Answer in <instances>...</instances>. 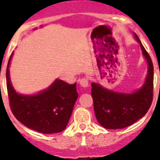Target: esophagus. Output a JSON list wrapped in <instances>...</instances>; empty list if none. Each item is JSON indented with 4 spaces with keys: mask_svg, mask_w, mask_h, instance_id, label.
<instances>
[{
    "mask_svg": "<svg viewBox=\"0 0 160 160\" xmlns=\"http://www.w3.org/2000/svg\"><path fill=\"white\" fill-rule=\"evenodd\" d=\"M80 85H81V87H88V85H89V80H88V78L86 77H83L81 78L80 80Z\"/></svg>",
    "mask_w": 160,
    "mask_h": 160,
    "instance_id": "obj_1",
    "label": "esophagus"
}]
</instances>
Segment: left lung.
Returning <instances> with one entry per match:
<instances>
[{
  "label": "left lung",
  "mask_w": 160,
  "mask_h": 160,
  "mask_svg": "<svg viewBox=\"0 0 160 160\" xmlns=\"http://www.w3.org/2000/svg\"><path fill=\"white\" fill-rule=\"evenodd\" d=\"M134 37L140 44L149 65L148 75L143 86L132 94H124L107 90L96 83L91 84L95 116L105 129H123L129 126L144 117L151 106L154 90L153 62L136 34Z\"/></svg>",
  "instance_id": "8db88e82"
}]
</instances>
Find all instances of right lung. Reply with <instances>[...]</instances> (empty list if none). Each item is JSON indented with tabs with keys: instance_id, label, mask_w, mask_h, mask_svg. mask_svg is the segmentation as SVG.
Masks as SVG:
<instances>
[{
	"instance_id": "1",
	"label": "right lung",
	"mask_w": 160,
	"mask_h": 160,
	"mask_svg": "<svg viewBox=\"0 0 160 160\" xmlns=\"http://www.w3.org/2000/svg\"><path fill=\"white\" fill-rule=\"evenodd\" d=\"M6 69V87L10 106L14 116L27 128L43 134L63 131L72 114L78 98L76 83L70 85L61 80L37 95H24L16 92L11 85L9 66Z\"/></svg>"
}]
</instances>
